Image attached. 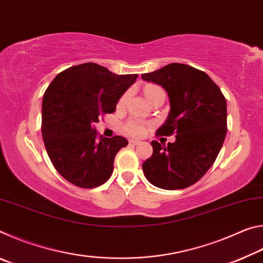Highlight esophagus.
<instances>
[{"mask_svg": "<svg viewBox=\"0 0 263 263\" xmlns=\"http://www.w3.org/2000/svg\"><path fill=\"white\" fill-rule=\"evenodd\" d=\"M140 142H141L140 140H135V139H131V140H130V144H131V145H133V146H136V145H139Z\"/></svg>", "mask_w": 263, "mask_h": 263, "instance_id": "esophagus-1", "label": "esophagus"}]
</instances>
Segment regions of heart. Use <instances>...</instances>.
<instances>
[{
    "instance_id": "b5f03b06",
    "label": "heart",
    "mask_w": 263,
    "mask_h": 263,
    "mask_svg": "<svg viewBox=\"0 0 263 263\" xmlns=\"http://www.w3.org/2000/svg\"><path fill=\"white\" fill-rule=\"evenodd\" d=\"M142 91H144V95L146 96V99L151 102V103L157 99H159V97L164 96L163 89L161 87L157 86V84H152V83L146 84L144 89H142ZM126 99H127V92L123 94L121 99H119L118 106H123L124 103H125ZM124 131H125L128 136L141 137L146 133V124L144 122L139 121V119H135V118L128 119V121L124 124Z\"/></svg>"
}]
</instances>
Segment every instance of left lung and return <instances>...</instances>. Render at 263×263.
Returning a JSON list of instances; mask_svg holds the SVG:
<instances>
[{
	"label": "left lung",
	"instance_id": "obj_1",
	"mask_svg": "<svg viewBox=\"0 0 263 263\" xmlns=\"http://www.w3.org/2000/svg\"><path fill=\"white\" fill-rule=\"evenodd\" d=\"M167 91L171 111L157 136L175 135L161 145L153 140V154L142 163L151 183L166 190L184 189L201 180L219 154L228 131L226 100L203 70L169 64L141 75ZM162 143V142H161Z\"/></svg>",
	"mask_w": 263,
	"mask_h": 263
}]
</instances>
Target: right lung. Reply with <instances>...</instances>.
<instances>
[{
    "mask_svg": "<svg viewBox=\"0 0 263 263\" xmlns=\"http://www.w3.org/2000/svg\"><path fill=\"white\" fill-rule=\"evenodd\" d=\"M137 74L117 75L94 62L62 70L47 87L42 106V135L57 172L80 188H96L110 179L124 137L104 138L94 128L112 114Z\"/></svg>",
    "mask_w": 263,
    "mask_h": 263,
    "instance_id": "add662e5",
    "label": "right lung"
}]
</instances>
